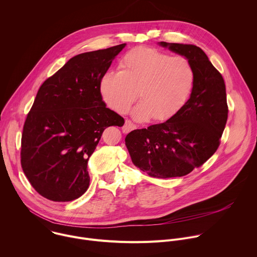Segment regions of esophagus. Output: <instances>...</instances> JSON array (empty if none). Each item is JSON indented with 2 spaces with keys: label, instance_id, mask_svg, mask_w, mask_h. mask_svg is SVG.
Instances as JSON below:
<instances>
[{
  "label": "esophagus",
  "instance_id": "34e87169",
  "mask_svg": "<svg viewBox=\"0 0 257 257\" xmlns=\"http://www.w3.org/2000/svg\"><path fill=\"white\" fill-rule=\"evenodd\" d=\"M136 127H137L136 124H134L131 120H125V122H124V124H123V126H122V132H123L124 134H127V133H130L131 131H134Z\"/></svg>",
  "mask_w": 257,
  "mask_h": 257
}]
</instances>
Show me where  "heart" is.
Returning a JSON list of instances; mask_svg holds the SVG:
<instances>
[{"mask_svg":"<svg viewBox=\"0 0 257 257\" xmlns=\"http://www.w3.org/2000/svg\"><path fill=\"white\" fill-rule=\"evenodd\" d=\"M194 80V70L187 59L137 47L121 58L119 71L102 76L99 90L105 103L119 113L130 110L139 91L142 101L133 111L134 118L166 120L186 103Z\"/></svg>","mask_w":257,"mask_h":257,"instance_id":"1","label":"heart"}]
</instances>
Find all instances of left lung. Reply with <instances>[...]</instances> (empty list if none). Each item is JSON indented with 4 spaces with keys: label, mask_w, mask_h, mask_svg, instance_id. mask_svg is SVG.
I'll return each mask as SVG.
<instances>
[{
    "label": "left lung",
    "mask_w": 257,
    "mask_h": 257,
    "mask_svg": "<svg viewBox=\"0 0 257 257\" xmlns=\"http://www.w3.org/2000/svg\"><path fill=\"white\" fill-rule=\"evenodd\" d=\"M158 44L189 61L194 85L176 114L165 122L131 132L125 145L133 163L151 177H180L201 166L217 151L228 118L226 86L198 46Z\"/></svg>",
    "instance_id": "left-lung-1"
}]
</instances>
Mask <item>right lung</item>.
<instances>
[{"label": "right lung", "instance_id": "1", "mask_svg": "<svg viewBox=\"0 0 257 257\" xmlns=\"http://www.w3.org/2000/svg\"><path fill=\"white\" fill-rule=\"evenodd\" d=\"M122 43L75 56L40 86L24 123L21 165L33 188L53 201L86 192L89 157L103 131L124 119L105 107L99 84Z\"/></svg>", "mask_w": 257, "mask_h": 257}]
</instances>
